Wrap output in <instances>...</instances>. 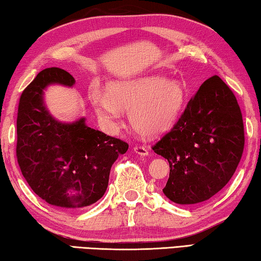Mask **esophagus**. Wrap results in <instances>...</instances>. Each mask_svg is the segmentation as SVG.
<instances>
[{
	"label": "esophagus",
	"instance_id": "1",
	"mask_svg": "<svg viewBox=\"0 0 261 261\" xmlns=\"http://www.w3.org/2000/svg\"><path fill=\"white\" fill-rule=\"evenodd\" d=\"M135 152L137 153V154H139V155H143V156H147L148 154H149V152H148V149L146 148V147H144V146H135Z\"/></svg>",
	"mask_w": 261,
	"mask_h": 261
}]
</instances>
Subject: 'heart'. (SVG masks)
Masks as SVG:
<instances>
[{"mask_svg":"<svg viewBox=\"0 0 261 261\" xmlns=\"http://www.w3.org/2000/svg\"><path fill=\"white\" fill-rule=\"evenodd\" d=\"M91 103L95 113L110 125L117 124L123 112L136 132L144 137H159L173 129L187 100V91L179 81L162 76H147L109 83L107 93L92 88Z\"/></svg>","mask_w":261,"mask_h":261,"instance_id":"1","label":"heart"}]
</instances>
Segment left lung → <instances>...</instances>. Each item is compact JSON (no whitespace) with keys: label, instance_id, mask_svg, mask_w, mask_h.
<instances>
[{"label":"left lung","instance_id":"obj_1","mask_svg":"<svg viewBox=\"0 0 261 261\" xmlns=\"http://www.w3.org/2000/svg\"><path fill=\"white\" fill-rule=\"evenodd\" d=\"M169 162L163 193L179 205L208 200L235 173L244 149L236 96L219 76L201 84L177 123L152 147Z\"/></svg>","mask_w":261,"mask_h":261}]
</instances>
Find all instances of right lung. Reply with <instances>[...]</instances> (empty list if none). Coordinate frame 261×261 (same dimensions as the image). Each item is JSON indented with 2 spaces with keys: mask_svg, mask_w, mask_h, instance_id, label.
<instances>
[{
  "mask_svg": "<svg viewBox=\"0 0 261 261\" xmlns=\"http://www.w3.org/2000/svg\"><path fill=\"white\" fill-rule=\"evenodd\" d=\"M50 84L72 86L74 78L47 68L21 93L17 115V161L26 182L39 197L65 210L98 201L108 187L110 168L129 145L87 126L82 117L62 123L43 102Z\"/></svg>",
  "mask_w": 261,
  "mask_h": 261,
  "instance_id": "obj_1",
  "label": "right lung"
}]
</instances>
